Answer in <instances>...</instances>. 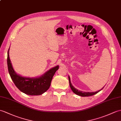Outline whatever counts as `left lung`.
<instances>
[{
  "instance_id": "8db88e82",
  "label": "left lung",
  "mask_w": 121,
  "mask_h": 121,
  "mask_svg": "<svg viewBox=\"0 0 121 121\" xmlns=\"http://www.w3.org/2000/svg\"><path fill=\"white\" fill-rule=\"evenodd\" d=\"M69 86L70 87H71V89H72V90L73 91L75 94H77L78 95H79V96H82V97H85V96H92V95H93L97 93L98 92H99L100 91L102 90L104 88V86L103 87V88L97 91L96 92H83V91H78V90L74 88V86H73L72 85V83L71 82V79H70V77H69Z\"/></svg>"
}]
</instances>
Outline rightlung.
<instances>
[{
    "label": "right lung",
    "instance_id": "1",
    "mask_svg": "<svg viewBox=\"0 0 121 121\" xmlns=\"http://www.w3.org/2000/svg\"><path fill=\"white\" fill-rule=\"evenodd\" d=\"M8 51L7 64L10 77L15 85L21 92L29 95H40L49 88L52 77L59 69V65L50 69L40 76L35 78L22 77L13 69Z\"/></svg>",
    "mask_w": 121,
    "mask_h": 121
}]
</instances>
